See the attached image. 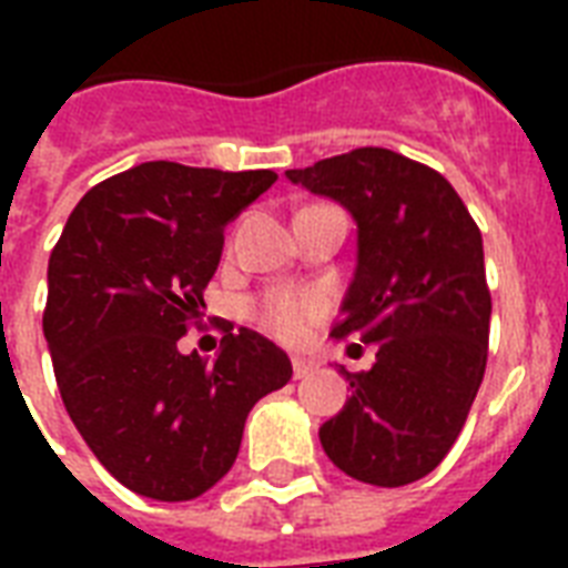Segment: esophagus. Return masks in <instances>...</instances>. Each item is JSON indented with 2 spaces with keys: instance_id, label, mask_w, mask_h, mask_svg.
I'll use <instances>...</instances> for the list:
<instances>
[{
  "instance_id": "obj_1",
  "label": "esophagus",
  "mask_w": 568,
  "mask_h": 568,
  "mask_svg": "<svg viewBox=\"0 0 568 568\" xmlns=\"http://www.w3.org/2000/svg\"><path fill=\"white\" fill-rule=\"evenodd\" d=\"M292 368H294V377L303 379V377H310V374L318 368V359H312V356H294Z\"/></svg>"
}]
</instances>
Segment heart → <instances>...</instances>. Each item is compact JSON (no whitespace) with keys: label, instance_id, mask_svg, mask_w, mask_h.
I'll return each instance as SVG.
<instances>
[{"label":"heart","instance_id":"b5f03b06","mask_svg":"<svg viewBox=\"0 0 568 568\" xmlns=\"http://www.w3.org/2000/svg\"><path fill=\"white\" fill-rule=\"evenodd\" d=\"M327 312V297L312 288H276L253 303V321L285 345L303 342Z\"/></svg>","mask_w":568,"mask_h":568}]
</instances>
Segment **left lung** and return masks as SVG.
<instances>
[{"label":"left lung","mask_w":568,"mask_h":568,"mask_svg":"<svg viewBox=\"0 0 568 568\" xmlns=\"http://www.w3.org/2000/svg\"><path fill=\"white\" fill-rule=\"evenodd\" d=\"M285 176L354 214L356 274L333 338L377 345L372 372L342 368L354 395L324 422L321 445L363 484L422 480L454 448L486 372L480 230L442 173L383 146Z\"/></svg>","instance_id":"8db88e82"}]
</instances>
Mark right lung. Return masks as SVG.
Masks as SVG:
<instances>
[{
	"label": "right lung",
	"instance_id": "obj_1",
	"mask_svg": "<svg viewBox=\"0 0 568 568\" xmlns=\"http://www.w3.org/2000/svg\"><path fill=\"white\" fill-rule=\"evenodd\" d=\"M274 171L144 162L93 185L52 256L43 310L58 392L93 457L132 493L191 501L232 468L247 413L288 356L232 324L217 359L180 354L217 271L223 226Z\"/></svg>",
	"mask_w": 568,
	"mask_h": 568
}]
</instances>
